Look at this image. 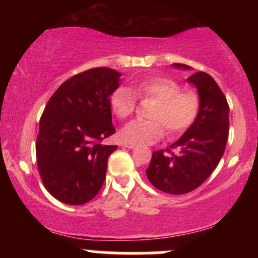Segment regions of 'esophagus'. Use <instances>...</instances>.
I'll use <instances>...</instances> for the list:
<instances>
[{
  "label": "esophagus",
  "mask_w": 258,
  "mask_h": 258,
  "mask_svg": "<svg viewBox=\"0 0 258 258\" xmlns=\"http://www.w3.org/2000/svg\"><path fill=\"white\" fill-rule=\"evenodd\" d=\"M123 147L128 148V149H133V148L136 147L135 143H123Z\"/></svg>",
  "instance_id": "34e87169"
}]
</instances>
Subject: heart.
<instances>
[{
	"label": "heart",
	"mask_w": 258,
	"mask_h": 258,
	"mask_svg": "<svg viewBox=\"0 0 258 258\" xmlns=\"http://www.w3.org/2000/svg\"><path fill=\"white\" fill-rule=\"evenodd\" d=\"M130 88L117 87L110 96V109L119 119L131 116L137 98L154 99L156 103L150 111L153 120H133L121 130L122 141L128 143H153L164 136H178L197 120L200 110L199 96L194 91H182L178 82L165 76H152L138 81Z\"/></svg>",
	"instance_id": "obj_1"
}]
</instances>
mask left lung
<instances>
[{
  "mask_svg": "<svg viewBox=\"0 0 258 258\" xmlns=\"http://www.w3.org/2000/svg\"><path fill=\"white\" fill-rule=\"evenodd\" d=\"M173 67L191 69L179 63ZM186 81L197 87L199 94L197 120L166 153L164 149L154 152L146 170L155 188L173 195L189 193L209 178L223 156L229 133V105L215 80L209 74L198 72Z\"/></svg>",
  "mask_w": 258,
  "mask_h": 258,
  "instance_id": "left-lung-1",
  "label": "left lung"
}]
</instances>
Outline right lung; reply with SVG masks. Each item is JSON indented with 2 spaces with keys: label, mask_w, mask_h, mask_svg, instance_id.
<instances>
[{
  "label": "right lung",
  "mask_w": 258,
  "mask_h": 258,
  "mask_svg": "<svg viewBox=\"0 0 258 258\" xmlns=\"http://www.w3.org/2000/svg\"><path fill=\"white\" fill-rule=\"evenodd\" d=\"M120 76L110 68L74 75L44 108L36 139L37 167L43 185L61 203H88L104 183L108 158L117 146L102 142L115 133L110 96Z\"/></svg>",
  "instance_id": "1"
}]
</instances>
